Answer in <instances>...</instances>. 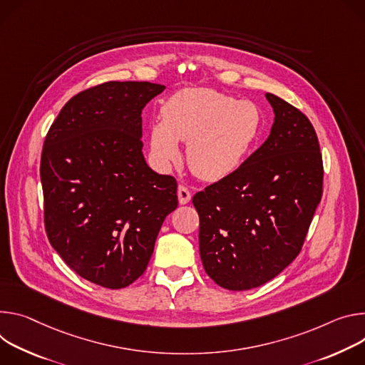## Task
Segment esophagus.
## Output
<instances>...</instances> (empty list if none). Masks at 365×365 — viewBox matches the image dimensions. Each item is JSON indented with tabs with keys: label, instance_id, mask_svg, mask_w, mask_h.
<instances>
[{
	"label": "esophagus",
	"instance_id": "obj_1",
	"mask_svg": "<svg viewBox=\"0 0 365 365\" xmlns=\"http://www.w3.org/2000/svg\"><path fill=\"white\" fill-rule=\"evenodd\" d=\"M178 201H180V205H187V203H190V200H191V192H190V190L187 188V187H184V185H180L178 187Z\"/></svg>",
	"mask_w": 365,
	"mask_h": 365
}]
</instances>
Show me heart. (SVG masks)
<instances>
[{"label": "heart", "mask_w": 365, "mask_h": 365, "mask_svg": "<svg viewBox=\"0 0 365 365\" xmlns=\"http://www.w3.org/2000/svg\"><path fill=\"white\" fill-rule=\"evenodd\" d=\"M262 113L248 100L236 101L210 88H185L162 107L150 128V153L160 167L180 158L178 140L187 143L191 171L207 181L230 175L261 133Z\"/></svg>", "instance_id": "heart-1"}]
</instances>
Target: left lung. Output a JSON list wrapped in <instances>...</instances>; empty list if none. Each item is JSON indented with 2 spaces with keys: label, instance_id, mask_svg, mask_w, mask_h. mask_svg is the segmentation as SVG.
Listing matches in <instances>:
<instances>
[{
  "label": "left lung",
  "instance_id": "8db88e82",
  "mask_svg": "<svg viewBox=\"0 0 365 365\" xmlns=\"http://www.w3.org/2000/svg\"><path fill=\"white\" fill-rule=\"evenodd\" d=\"M265 97L275 115L268 139L192 197L201 262L233 292L259 287L294 261L322 198L323 162L310 120L282 98Z\"/></svg>",
  "mask_w": 365,
  "mask_h": 365
}]
</instances>
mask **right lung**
Returning <instances> with one entry per match:
<instances>
[{"instance_id":"1","label":"right lung","mask_w":365,"mask_h":365,"mask_svg":"<svg viewBox=\"0 0 365 365\" xmlns=\"http://www.w3.org/2000/svg\"><path fill=\"white\" fill-rule=\"evenodd\" d=\"M164 86L110 81L73 96L40 159L45 227L66 265L94 284L123 289L146 269L177 181L142 153V110Z\"/></svg>"}]
</instances>
